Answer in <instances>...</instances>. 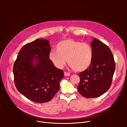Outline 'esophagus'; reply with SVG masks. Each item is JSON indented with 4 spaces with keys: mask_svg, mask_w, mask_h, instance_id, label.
Wrapping results in <instances>:
<instances>
[{
    "mask_svg": "<svg viewBox=\"0 0 127 127\" xmlns=\"http://www.w3.org/2000/svg\"><path fill=\"white\" fill-rule=\"evenodd\" d=\"M70 73H68V72H66V71H65L64 72V75L65 76H70Z\"/></svg>",
    "mask_w": 127,
    "mask_h": 127,
    "instance_id": "obj_1",
    "label": "esophagus"
}]
</instances>
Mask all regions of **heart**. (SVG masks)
Returning a JSON list of instances; mask_svg holds the SVG:
<instances>
[{"label":"heart","mask_w":127,"mask_h":127,"mask_svg":"<svg viewBox=\"0 0 127 127\" xmlns=\"http://www.w3.org/2000/svg\"><path fill=\"white\" fill-rule=\"evenodd\" d=\"M56 49L50 52L49 58L59 68L64 66L66 59L68 64L77 72L86 70L92 64L94 50L89 43L69 39L59 42Z\"/></svg>","instance_id":"1"}]
</instances>
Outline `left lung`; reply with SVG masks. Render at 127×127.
Returning <instances> with one entry per match:
<instances>
[{
	"label": "left lung",
	"instance_id": "left-lung-1",
	"mask_svg": "<svg viewBox=\"0 0 127 127\" xmlns=\"http://www.w3.org/2000/svg\"><path fill=\"white\" fill-rule=\"evenodd\" d=\"M94 50L90 66L78 74L79 94L86 98H95L104 94L111 86L115 70L113 53L106 45L96 39L91 42Z\"/></svg>",
	"mask_w": 127,
	"mask_h": 127
}]
</instances>
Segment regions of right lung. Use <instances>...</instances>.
Here are the masks:
<instances>
[{"label": "right lung", "mask_w": 127, "mask_h": 127, "mask_svg": "<svg viewBox=\"0 0 127 127\" xmlns=\"http://www.w3.org/2000/svg\"><path fill=\"white\" fill-rule=\"evenodd\" d=\"M49 42L38 39L24 45L20 50L13 68L15 86L31 100L49 101L58 92L63 71L53 65L49 59ZM36 61L35 65L33 61Z\"/></svg>", "instance_id": "add662e5"}]
</instances>
